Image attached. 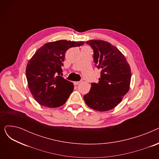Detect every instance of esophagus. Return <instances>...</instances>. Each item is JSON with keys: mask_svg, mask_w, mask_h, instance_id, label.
Listing matches in <instances>:
<instances>
[{"mask_svg": "<svg viewBox=\"0 0 159 159\" xmlns=\"http://www.w3.org/2000/svg\"><path fill=\"white\" fill-rule=\"evenodd\" d=\"M80 81H75V82H73V84L75 85H78L79 84H80Z\"/></svg>", "mask_w": 159, "mask_h": 159, "instance_id": "1", "label": "esophagus"}]
</instances>
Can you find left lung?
<instances>
[{
    "label": "left lung",
    "mask_w": 159,
    "mask_h": 159,
    "mask_svg": "<svg viewBox=\"0 0 159 159\" xmlns=\"http://www.w3.org/2000/svg\"><path fill=\"white\" fill-rule=\"evenodd\" d=\"M93 50L95 66L101 70L98 82H93L84 96L86 104L99 111L117 106L129 89L131 68L124 55L110 43L101 40L86 42Z\"/></svg>",
    "instance_id": "8db88e82"
}]
</instances>
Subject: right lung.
<instances>
[{
    "mask_svg": "<svg viewBox=\"0 0 159 159\" xmlns=\"http://www.w3.org/2000/svg\"><path fill=\"white\" fill-rule=\"evenodd\" d=\"M84 42L66 40L48 43L36 51L29 61L26 75L30 92L40 105L57 107L63 105L73 92L72 82L62 77L66 52Z\"/></svg>",
    "mask_w": 159,
    "mask_h": 159,
    "instance_id": "right-lung-1",
    "label": "right lung"
}]
</instances>
